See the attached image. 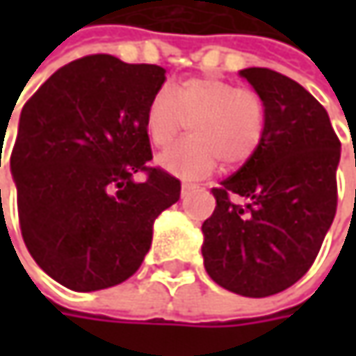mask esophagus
Instances as JSON below:
<instances>
[{
	"label": "esophagus",
	"instance_id": "esophagus-1",
	"mask_svg": "<svg viewBox=\"0 0 356 356\" xmlns=\"http://www.w3.org/2000/svg\"><path fill=\"white\" fill-rule=\"evenodd\" d=\"M194 188H196V186L190 184V182H182V198H184V196H188V194H190Z\"/></svg>",
	"mask_w": 356,
	"mask_h": 356
}]
</instances>
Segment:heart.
<instances>
[{
  "label": "heart",
  "instance_id": "heart-1",
  "mask_svg": "<svg viewBox=\"0 0 356 356\" xmlns=\"http://www.w3.org/2000/svg\"><path fill=\"white\" fill-rule=\"evenodd\" d=\"M188 120L190 136L158 156L160 168L198 178L218 164L248 162L266 132V103L252 89H236L218 76H190L176 89L160 87L146 104V132L154 146H168Z\"/></svg>",
  "mask_w": 356,
  "mask_h": 356
}]
</instances>
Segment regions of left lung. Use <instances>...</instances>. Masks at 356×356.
I'll use <instances>...</instances> for the list:
<instances>
[{"instance_id":"8db88e82","label":"left lung","mask_w":356,"mask_h":356,"mask_svg":"<svg viewBox=\"0 0 356 356\" xmlns=\"http://www.w3.org/2000/svg\"><path fill=\"white\" fill-rule=\"evenodd\" d=\"M239 75L266 103V132L255 154L212 188L202 255L224 289L267 297L301 280L321 250L337 212L341 143L323 104L293 79L261 67Z\"/></svg>"}]
</instances>
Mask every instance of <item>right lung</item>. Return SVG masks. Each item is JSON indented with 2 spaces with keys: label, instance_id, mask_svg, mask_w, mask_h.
Wrapping results in <instances>:
<instances>
[{
  "label": "right lung",
  "instance_id": "obj_1",
  "mask_svg": "<svg viewBox=\"0 0 356 356\" xmlns=\"http://www.w3.org/2000/svg\"><path fill=\"white\" fill-rule=\"evenodd\" d=\"M158 65L89 55L55 71L25 103L11 152L23 241L49 277L73 291L127 281L143 264L180 180L150 168L146 104ZM147 180L136 183L134 174Z\"/></svg>",
  "mask_w": 356,
  "mask_h": 356
}]
</instances>
